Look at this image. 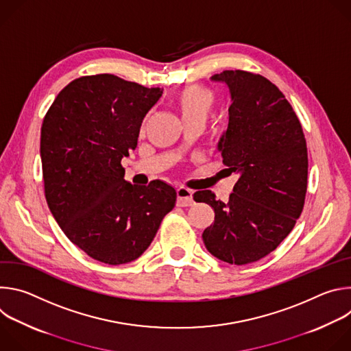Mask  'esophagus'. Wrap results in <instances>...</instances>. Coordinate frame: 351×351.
<instances>
[{
  "mask_svg": "<svg viewBox=\"0 0 351 351\" xmlns=\"http://www.w3.org/2000/svg\"><path fill=\"white\" fill-rule=\"evenodd\" d=\"M176 195H178V199H176V204L179 207H189L194 203L193 199V191L186 189V187H178L176 190Z\"/></svg>",
  "mask_w": 351,
  "mask_h": 351,
  "instance_id": "1",
  "label": "esophagus"
}]
</instances>
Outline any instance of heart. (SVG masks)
Wrapping results in <instances>:
<instances>
[{"label": "heart", "mask_w": 351, "mask_h": 351, "mask_svg": "<svg viewBox=\"0 0 351 351\" xmlns=\"http://www.w3.org/2000/svg\"><path fill=\"white\" fill-rule=\"evenodd\" d=\"M214 101L215 95L213 90L203 86H189L178 94L175 106L184 123L191 121L204 122L214 106Z\"/></svg>", "instance_id": "obj_1"}]
</instances>
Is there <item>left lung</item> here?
<instances>
[{"label": "left lung", "instance_id": "left-lung-1", "mask_svg": "<svg viewBox=\"0 0 351 351\" xmlns=\"http://www.w3.org/2000/svg\"><path fill=\"white\" fill-rule=\"evenodd\" d=\"M210 79L229 90V122L218 152L237 182L229 203L210 190L193 198L215 213L203 233L208 252L228 264L244 265L274 252L302 214L307 144L291 106L268 79L244 71H223Z\"/></svg>", "mask_w": 351, "mask_h": 351}]
</instances>
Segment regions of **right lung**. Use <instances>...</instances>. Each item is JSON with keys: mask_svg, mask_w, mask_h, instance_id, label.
Returning <instances> with one entry per match:
<instances>
[{"mask_svg": "<svg viewBox=\"0 0 351 351\" xmlns=\"http://www.w3.org/2000/svg\"><path fill=\"white\" fill-rule=\"evenodd\" d=\"M162 91L108 73L84 76L57 95L43 121L40 157L49 211L66 237L99 263L138 258L175 207L171 184H132L121 165Z\"/></svg>", "mask_w": 351, "mask_h": 351, "instance_id": "obj_1", "label": "right lung"}]
</instances>
